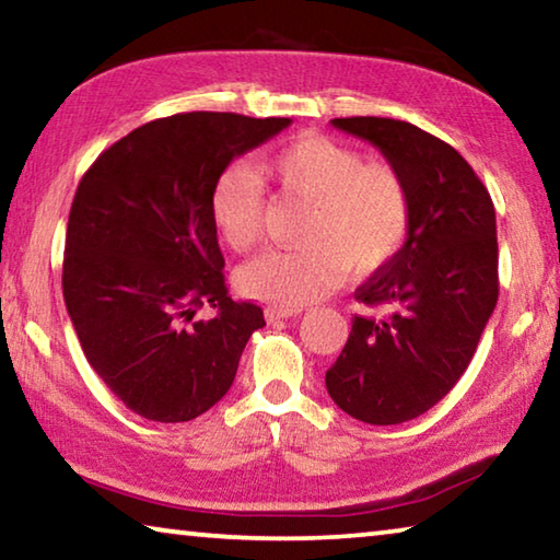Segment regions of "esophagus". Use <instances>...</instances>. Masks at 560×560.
Listing matches in <instances>:
<instances>
[{"label": "esophagus", "mask_w": 560, "mask_h": 560, "mask_svg": "<svg viewBox=\"0 0 560 560\" xmlns=\"http://www.w3.org/2000/svg\"><path fill=\"white\" fill-rule=\"evenodd\" d=\"M301 308H267V320L269 324H277V320H283V318H291V316H299Z\"/></svg>", "instance_id": "esophagus-1"}]
</instances>
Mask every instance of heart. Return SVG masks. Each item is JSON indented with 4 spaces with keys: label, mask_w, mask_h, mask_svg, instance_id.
Instances as JSON below:
<instances>
[{
    "label": "heart",
    "mask_w": 560,
    "mask_h": 560,
    "mask_svg": "<svg viewBox=\"0 0 560 560\" xmlns=\"http://www.w3.org/2000/svg\"><path fill=\"white\" fill-rule=\"evenodd\" d=\"M259 173L281 195L308 205L296 249H273L236 273L242 293L281 308L308 306L334 291L346 273L373 277L410 236L412 195L405 175L383 160L326 136H301L261 158ZM261 179L244 165L217 177L210 212L232 252H249L264 224Z\"/></svg>",
    "instance_id": "b5f03b06"
}]
</instances>
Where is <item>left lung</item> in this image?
<instances>
[{
  "label": "left lung",
  "instance_id": "left-lung-1",
  "mask_svg": "<svg viewBox=\"0 0 560 560\" xmlns=\"http://www.w3.org/2000/svg\"><path fill=\"white\" fill-rule=\"evenodd\" d=\"M330 122L368 140L405 175L412 226L400 254L358 287V303L387 314L353 318L326 387L355 420L400 424L457 385L494 314V202L457 150L412 122L373 116Z\"/></svg>",
  "mask_w": 560,
  "mask_h": 560
}]
</instances>
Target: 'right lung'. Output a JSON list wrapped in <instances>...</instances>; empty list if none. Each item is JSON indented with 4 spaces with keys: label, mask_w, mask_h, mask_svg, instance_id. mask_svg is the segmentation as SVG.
I'll return each instance as SVG.
<instances>
[{
    "label": "right lung",
    "mask_w": 560,
    "mask_h": 560,
    "mask_svg": "<svg viewBox=\"0 0 560 560\" xmlns=\"http://www.w3.org/2000/svg\"><path fill=\"white\" fill-rule=\"evenodd\" d=\"M291 118L177 113L103 150L75 189L63 301L93 371L153 422H187L230 390L242 350L267 326L234 301L210 212L226 165ZM210 307L200 319L196 311Z\"/></svg>",
    "instance_id": "right-lung-1"
}]
</instances>
